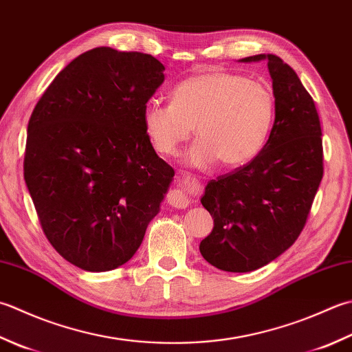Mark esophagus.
Segmentation results:
<instances>
[{"mask_svg": "<svg viewBox=\"0 0 352 352\" xmlns=\"http://www.w3.org/2000/svg\"><path fill=\"white\" fill-rule=\"evenodd\" d=\"M166 198H168V203L172 206V208H177V209L188 208L189 203H190V199H189L188 194H186V190H184V186L172 189Z\"/></svg>", "mask_w": 352, "mask_h": 352, "instance_id": "1", "label": "esophagus"}]
</instances>
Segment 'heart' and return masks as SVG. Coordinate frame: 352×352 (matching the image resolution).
Masks as SVG:
<instances>
[{
    "instance_id": "obj_1",
    "label": "heart",
    "mask_w": 352,
    "mask_h": 352,
    "mask_svg": "<svg viewBox=\"0 0 352 352\" xmlns=\"http://www.w3.org/2000/svg\"><path fill=\"white\" fill-rule=\"evenodd\" d=\"M274 116V94L263 82L210 70L182 80L172 102H149L143 126L163 155L175 154L197 126L199 140L189 151V163L204 168L219 160L224 168H238L264 149Z\"/></svg>"
}]
</instances>
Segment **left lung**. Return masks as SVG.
<instances>
[{
	"label": "left lung",
	"instance_id": "8db88e82",
	"mask_svg": "<svg viewBox=\"0 0 352 352\" xmlns=\"http://www.w3.org/2000/svg\"><path fill=\"white\" fill-rule=\"evenodd\" d=\"M268 60L276 116L264 149L206 186L201 204L213 229L199 244L203 258L224 272L245 273L272 263L299 238L323 177L318 109L293 68Z\"/></svg>",
	"mask_w": 352,
	"mask_h": 352
}]
</instances>
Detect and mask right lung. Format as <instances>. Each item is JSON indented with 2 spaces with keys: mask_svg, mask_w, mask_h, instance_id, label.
I'll list each match as a JSON object with an SVG mask.
<instances>
[{
  "mask_svg": "<svg viewBox=\"0 0 352 352\" xmlns=\"http://www.w3.org/2000/svg\"><path fill=\"white\" fill-rule=\"evenodd\" d=\"M163 70L146 53L93 48L30 116L27 189L48 243L82 270H114L134 256L175 174L143 126Z\"/></svg>",
  "mask_w": 352,
  "mask_h": 352,
  "instance_id": "add662e5",
  "label": "right lung"
}]
</instances>
